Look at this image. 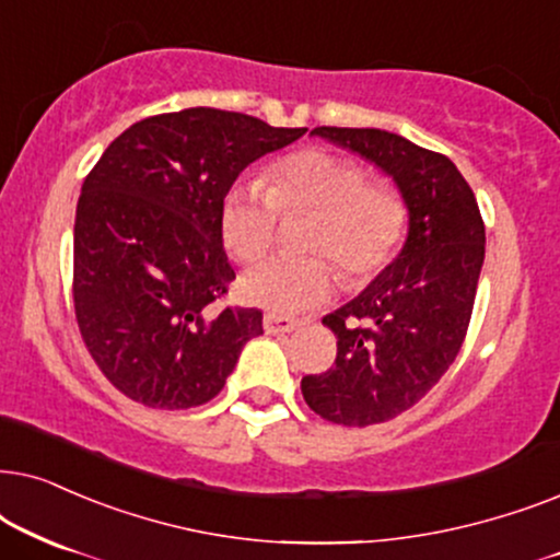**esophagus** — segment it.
<instances>
[{"label": "esophagus", "instance_id": "34e87169", "mask_svg": "<svg viewBox=\"0 0 560 560\" xmlns=\"http://www.w3.org/2000/svg\"><path fill=\"white\" fill-rule=\"evenodd\" d=\"M264 327L268 335H284V332H292L300 327V319L294 317H284V315H273V312H268L264 317Z\"/></svg>", "mask_w": 560, "mask_h": 560}]
</instances>
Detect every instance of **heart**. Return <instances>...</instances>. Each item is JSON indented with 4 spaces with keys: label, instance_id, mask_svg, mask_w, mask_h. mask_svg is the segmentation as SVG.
Instances as JSON below:
<instances>
[{
    "label": "heart",
    "instance_id": "heart-1",
    "mask_svg": "<svg viewBox=\"0 0 560 560\" xmlns=\"http://www.w3.org/2000/svg\"><path fill=\"white\" fill-rule=\"evenodd\" d=\"M317 212L307 250L332 258L348 281H366L389 264L407 228V207L389 184H369L355 161L327 151H300L276 161L264 184L235 182L222 197L220 230L243 264L266 256L279 212ZM335 271L325 258H271L243 276L245 300L279 315L325 302Z\"/></svg>",
    "mask_w": 560,
    "mask_h": 560
}]
</instances>
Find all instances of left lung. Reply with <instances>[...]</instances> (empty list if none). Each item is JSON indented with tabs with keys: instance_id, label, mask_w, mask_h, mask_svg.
Masks as SVG:
<instances>
[{
	"instance_id": "left-lung-1",
	"label": "left lung",
	"mask_w": 560,
	"mask_h": 560,
	"mask_svg": "<svg viewBox=\"0 0 560 560\" xmlns=\"http://www.w3.org/2000/svg\"><path fill=\"white\" fill-rule=\"evenodd\" d=\"M392 178L407 207L399 256L355 300L323 317L332 369L302 378L310 409L366 428L420 401L456 361L483 266V220L456 163L376 128H315Z\"/></svg>"
}]
</instances>
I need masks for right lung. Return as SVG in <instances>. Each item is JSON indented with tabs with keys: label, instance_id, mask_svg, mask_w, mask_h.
I'll return each instance as SVG.
<instances>
[{
	"label": "right lung",
	"instance_id": "obj_1",
	"mask_svg": "<svg viewBox=\"0 0 560 560\" xmlns=\"http://www.w3.org/2000/svg\"><path fill=\"white\" fill-rule=\"evenodd\" d=\"M304 132L191 107L130 125L96 161L73 225V307L89 353L125 397L205 405L264 332L260 310L214 304L235 279L220 207L253 161Z\"/></svg>",
	"mask_w": 560,
	"mask_h": 560
}]
</instances>
